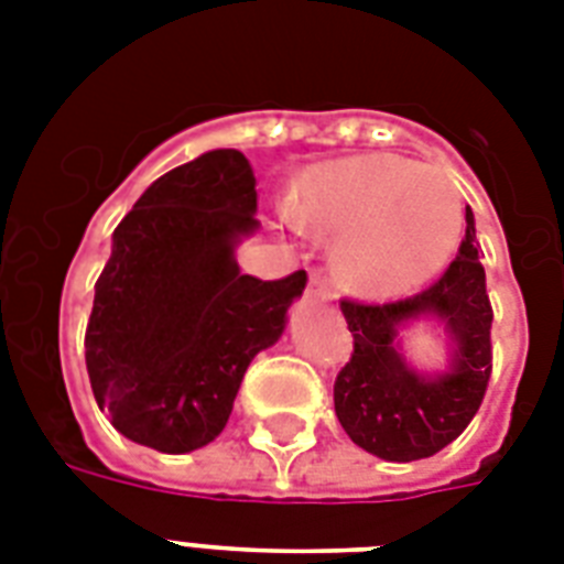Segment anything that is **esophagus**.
<instances>
[{"label":"esophagus","mask_w":564,"mask_h":564,"mask_svg":"<svg viewBox=\"0 0 564 564\" xmlns=\"http://www.w3.org/2000/svg\"><path fill=\"white\" fill-rule=\"evenodd\" d=\"M307 295H310V299H318V301L330 299V281H327L325 274H322V272L310 274Z\"/></svg>","instance_id":"obj_1"}]
</instances>
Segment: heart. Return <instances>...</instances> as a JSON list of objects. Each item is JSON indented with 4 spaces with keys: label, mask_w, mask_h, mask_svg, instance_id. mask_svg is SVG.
Segmentation results:
<instances>
[{
    "label": "heart",
    "mask_w": 564,
    "mask_h": 564,
    "mask_svg": "<svg viewBox=\"0 0 564 564\" xmlns=\"http://www.w3.org/2000/svg\"><path fill=\"white\" fill-rule=\"evenodd\" d=\"M301 225L345 234L339 269L377 295L419 286L451 260L465 225L463 198L445 172L403 158H351L301 181Z\"/></svg>",
    "instance_id": "1"
}]
</instances>
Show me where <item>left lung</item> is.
I'll return each instance as SVG.
<instances>
[{
    "label": "left lung",
    "mask_w": 564,
    "mask_h": 564,
    "mask_svg": "<svg viewBox=\"0 0 564 564\" xmlns=\"http://www.w3.org/2000/svg\"><path fill=\"white\" fill-rule=\"evenodd\" d=\"M339 307L354 351L336 375L334 406L354 445L389 463L424 459L451 445L480 410L491 377L495 313L474 213L465 207L459 251L427 290L383 304L343 299ZM424 312L442 317L457 343L455 369L438 381L410 372L393 351L397 325Z\"/></svg>",
    "instance_id": "left-lung-1"
}]
</instances>
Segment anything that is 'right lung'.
I'll use <instances>...</instances> for the list:
<instances>
[{"instance_id":"obj_1","label":"right lung","mask_w":564,"mask_h":564,"mask_svg":"<svg viewBox=\"0 0 564 564\" xmlns=\"http://www.w3.org/2000/svg\"><path fill=\"white\" fill-rule=\"evenodd\" d=\"M254 172L216 149L166 172L113 230L84 334L93 394L137 445L187 454L219 436L248 362L278 343L307 272L239 274L260 225Z\"/></svg>"}]
</instances>
